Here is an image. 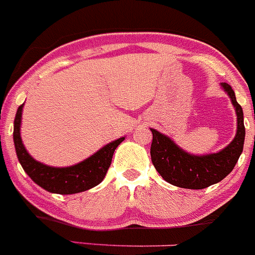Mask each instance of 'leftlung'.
Segmentation results:
<instances>
[{
	"label": "left lung",
	"instance_id": "1",
	"mask_svg": "<svg viewBox=\"0 0 255 255\" xmlns=\"http://www.w3.org/2000/svg\"><path fill=\"white\" fill-rule=\"evenodd\" d=\"M236 108L237 133L226 148L209 154H190L175 144L168 135L150 128L153 134L150 158L157 172L165 182L187 189H203L221 182L233 170L243 152L246 128L243 110L228 83H221Z\"/></svg>",
	"mask_w": 255,
	"mask_h": 255
}]
</instances>
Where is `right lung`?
I'll use <instances>...</instances> for the list:
<instances>
[{
    "mask_svg": "<svg viewBox=\"0 0 255 255\" xmlns=\"http://www.w3.org/2000/svg\"><path fill=\"white\" fill-rule=\"evenodd\" d=\"M23 105L17 110L13 122V142L17 158L24 172L36 184L49 193L75 194L91 189L105 179L112 162L116 148L125 137L108 143L87 159L70 167H52L34 159L23 145L21 138V121Z\"/></svg>",
    "mask_w": 255,
    "mask_h": 255,
    "instance_id": "1",
    "label": "right lung"
}]
</instances>
